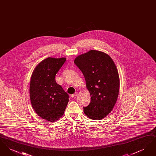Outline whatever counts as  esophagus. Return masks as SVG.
<instances>
[{
    "label": "esophagus",
    "instance_id": "1",
    "mask_svg": "<svg viewBox=\"0 0 156 156\" xmlns=\"http://www.w3.org/2000/svg\"><path fill=\"white\" fill-rule=\"evenodd\" d=\"M77 95H78V92H75L74 94H73V95H71V97H73V98H75L76 97Z\"/></svg>",
    "mask_w": 156,
    "mask_h": 156
}]
</instances>
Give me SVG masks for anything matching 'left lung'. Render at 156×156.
Listing matches in <instances>:
<instances>
[{
	"instance_id": "8db88e82",
	"label": "left lung",
	"mask_w": 156,
	"mask_h": 156,
	"mask_svg": "<svg viewBox=\"0 0 156 156\" xmlns=\"http://www.w3.org/2000/svg\"><path fill=\"white\" fill-rule=\"evenodd\" d=\"M74 63L83 75L90 95L84 113L90 119H103L113 109L119 95V74L113 61L105 52L90 50L78 56Z\"/></svg>"
}]
</instances>
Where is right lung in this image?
<instances>
[{"mask_svg":"<svg viewBox=\"0 0 156 156\" xmlns=\"http://www.w3.org/2000/svg\"><path fill=\"white\" fill-rule=\"evenodd\" d=\"M66 61V58L45 59L36 67L30 80V101L34 110L40 117L51 122L63 115L69 101V95L55 81V75Z\"/></svg>","mask_w":156,"mask_h":156,"instance_id":"1","label":"right lung"}]
</instances>
